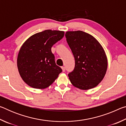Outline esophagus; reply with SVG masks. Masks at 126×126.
<instances>
[{
	"instance_id": "1",
	"label": "esophagus",
	"mask_w": 126,
	"mask_h": 126,
	"mask_svg": "<svg viewBox=\"0 0 126 126\" xmlns=\"http://www.w3.org/2000/svg\"><path fill=\"white\" fill-rule=\"evenodd\" d=\"M61 68H62V69L63 72H65V67H62Z\"/></svg>"
}]
</instances>
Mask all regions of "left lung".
<instances>
[{"label": "left lung", "instance_id": "1", "mask_svg": "<svg viewBox=\"0 0 126 126\" xmlns=\"http://www.w3.org/2000/svg\"><path fill=\"white\" fill-rule=\"evenodd\" d=\"M65 35L75 59L73 71L68 74L71 83L83 90L96 87L107 69L103 47L94 37L83 31H68Z\"/></svg>", "mask_w": 126, "mask_h": 126}]
</instances>
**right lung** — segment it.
<instances>
[{
  "mask_svg": "<svg viewBox=\"0 0 126 126\" xmlns=\"http://www.w3.org/2000/svg\"><path fill=\"white\" fill-rule=\"evenodd\" d=\"M64 35L63 31L46 30L32 35L23 43L17 66L20 77L28 86L44 89L58 78L62 69L55 64L51 48Z\"/></svg>",
  "mask_w": 126,
  "mask_h": 126,
  "instance_id": "obj_1",
  "label": "right lung"
}]
</instances>
